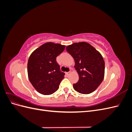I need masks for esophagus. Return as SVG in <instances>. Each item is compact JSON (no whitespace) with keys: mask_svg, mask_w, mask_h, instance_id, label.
Listing matches in <instances>:
<instances>
[{"mask_svg":"<svg viewBox=\"0 0 132 132\" xmlns=\"http://www.w3.org/2000/svg\"><path fill=\"white\" fill-rule=\"evenodd\" d=\"M70 73H71V71H69V72H67V73H66V75H67V76H68Z\"/></svg>","mask_w":132,"mask_h":132,"instance_id":"esophagus-1","label":"esophagus"}]
</instances>
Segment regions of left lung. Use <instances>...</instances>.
I'll return each instance as SVG.
<instances>
[{"label": "left lung", "instance_id": "8db88e82", "mask_svg": "<svg viewBox=\"0 0 132 132\" xmlns=\"http://www.w3.org/2000/svg\"><path fill=\"white\" fill-rule=\"evenodd\" d=\"M66 50L73 57L79 75V80L74 84L73 88L80 94L92 93L104 78L105 62L101 54L86 42L74 43Z\"/></svg>", "mask_w": 132, "mask_h": 132}]
</instances>
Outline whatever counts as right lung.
<instances>
[{"mask_svg":"<svg viewBox=\"0 0 132 132\" xmlns=\"http://www.w3.org/2000/svg\"><path fill=\"white\" fill-rule=\"evenodd\" d=\"M65 48V45L47 42L31 54L27 63L28 77L39 93L49 95L59 89L64 73L60 71L56 58Z\"/></svg>","mask_w":132,"mask_h":132,"instance_id":"add662e5","label":"right lung"}]
</instances>
